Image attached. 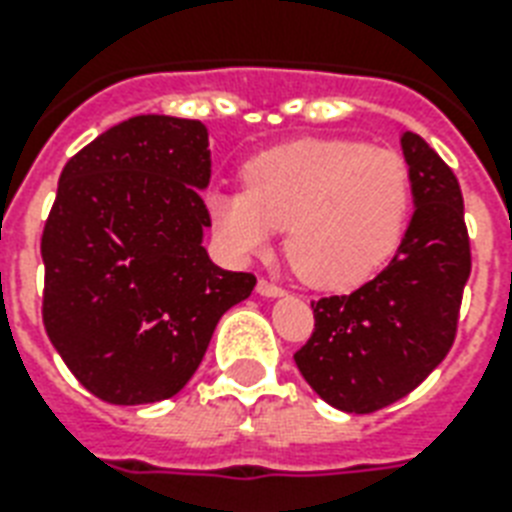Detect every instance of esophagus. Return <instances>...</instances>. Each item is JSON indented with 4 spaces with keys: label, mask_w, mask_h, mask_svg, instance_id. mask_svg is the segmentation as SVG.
Masks as SVG:
<instances>
[{
    "label": "esophagus",
    "mask_w": 512,
    "mask_h": 512,
    "mask_svg": "<svg viewBox=\"0 0 512 512\" xmlns=\"http://www.w3.org/2000/svg\"><path fill=\"white\" fill-rule=\"evenodd\" d=\"M257 292H260L263 297H281V295H284V289H281L279 284L268 281V279L257 281Z\"/></svg>",
    "instance_id": "34e87169"
}]
</instances>
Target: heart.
Masks as SVG:
<instances>
[{
    "label": "heart",
    "instance_id": "b5f03b06",
    "mask_svg": "<svg viewBox=\"0 0 512 512\" xmlns=\"http://www.w3.org/2000/svg\"><path fill=\"white\" fill-rule=\"evenodd\" d=\"M412 175L396 151L358 140H295L244 164V188L207 196L209 220L236 257L268 252L287 228V260L311 287L350 289L396 252Z\"/></svg>",
    "mask_w": 512,
    "mask_h": 512
}]
</instances>
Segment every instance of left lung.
Listing matches in <instances>:
<instances>
[{
  "label": "left lung",
  "instance_id": "left-lung-1",
  "mask_svg": "<svg viewBox=\"0 0 512 512\" xmlns=\"http://www.w3.org/2000/svg\"><path fill=\"white\" fill-rule=\"evenodd\" d=\"M414 215L396 257L350 295L313 300V335L295 353L305 382L350 414L409 396L457 337L470 239L452 167L414 132L401 138Z\"/></svg>",
  "mask_w": 512,
  "mask_h": 512
}]
</instances>
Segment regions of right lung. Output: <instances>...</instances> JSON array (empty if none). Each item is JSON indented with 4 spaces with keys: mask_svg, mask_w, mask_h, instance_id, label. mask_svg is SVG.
I'll return each instance as SVG.
<instances>
[{
    "mask_svg": "<svg viewBox=\"0 0 512 512\" xmlns=\"http://www.w3.org/2000/svg\"><path fill=\"white\" fill-rule=\"evenodd\" d=\"M207 127L143 114L92 140L60 172L44 223L47 337L100 401L172 398L199 369L217 321L257 279L201 247Z\"/></svg>",
    "mask_w": 512,
    "mask_h": 512,
    "instance_id": "add662e5",
    "label": "right lung"
}]
</instances>
